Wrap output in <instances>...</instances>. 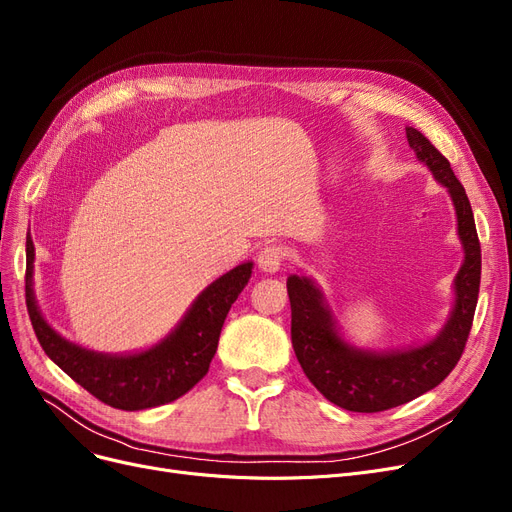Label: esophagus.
I'll list each match as a JSON object with an SVG mask.
<instances>
[{
  "mask_svg": "<svg viewBox=\"0 0 512 512\" xmlns=\"http://www.w3.org/2000/svg\"><path fill=\"white\" fill-rule=\"evenodd\" d=\"M286 259V249L280 247V244H268V247H263L257 255V265L261 272H278L282 261Z\"/></svg>",
  "mask_w": 512,
  "mask_h": 512,
  "instance_id": "esophagus-1",
  "label": "esophagus"
}]
</instances>
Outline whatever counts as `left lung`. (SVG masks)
Wrapping results in <instances>:
<instances>
[{"instance_id":"obj_1","label":"left lung","mask_w":512,"mask_h":512,"mask_svg":"<svg viewBox=\"0 0 512 512\" xmlns=\"http://www.w3.org/2000/svg\"><path fill=\"white\" fill-rule=\"evenodd\" d=\"M410 148L435 180L446 186L458 219L464 249L462 268L454 278V309L439 335L402 351H364L349 345L337 330L320 288L307 276H288L291 339L297 360L314 387L339 408L351 412H383L412 402L437 387L458 364L473 316L481 282V247L475 217L450 161L414 127H406Z\"/></svg>"}]
</instances>
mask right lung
I'll return each instance as SVG.
<instances>
[{"mask_svg": "<svg viewBox=\"0 0 512 512\" xmlns=\"http://www.w3.org/2000/svg\"><path fill=\"white\" fill-rule=\"evenodd\" d=\"M33 259L35 247L27 240L25 297L39 345L100 402L129 412L169 404L203 379L228 311L253 272V263L247 261L211 282L161 343L140 353L108 355L66 341L43 320L33 295Z\"/></svg>", "mask_w": 512, "mask_h": 512, "instance_id": "1", "label": "right lung"}]
</instances>
